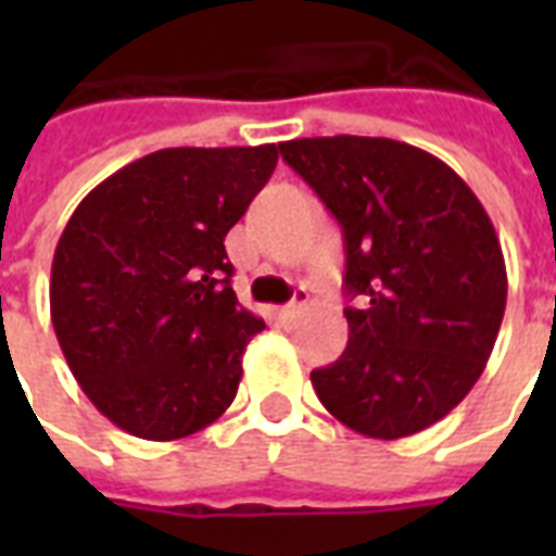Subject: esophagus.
Wrapping results in <instances>:
<instances>
[{
  "label": "esophagus",
  "mask_w": 556,
  "mask_h": 556,
  "mask_svg": "<svg viewBox=\"0 0 556 556\" xmlns=\"http://www.w3.org/2000/svg\"><path fill=\"white\" fill-rule=\"evenodd\" d=\"M305 305H308V294H305V291H296L294 300L279 308V317H282V320H294L296 314L303 312Z\"/></svg>",
  "instance_id": "obj_1"
}]
</instances>
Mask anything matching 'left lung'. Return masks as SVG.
Here are the masks:
<instances>
[{
	"instance_id": "obj_1",
	"label": "left lung",
	"mask_w": 556,
	"mask_h": 556,
	"mask_svg": "<svg viewBox=\"0 0 556 556\" xmlns=\"http://www.w3.org/2000/svg\"><path fill=\"white\" fill-rule=\"evenodd\" d=\"M288 167L334 213L346 242L349 346L312 371L349 430L395 441L465 401L505 317L500 236L476 192L430 152L392 138H296Z\"/></svg>"
}]
</instances>
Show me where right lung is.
Listing matches in <instances>:
<instances>
[{"label": "right lung", "instance_id": "right-lung-1", "mask_svg": "<svg viewBox=\"0 0 556 556\" xmlns=\"http://www.w3.org/2000/svg\"><path fill=\"white\" fill-rule=\"evenodd\" d=\"M277 159V143L159 150L68 218L48 288L54 334L91 404L129 435L185 439L233 404L265 323L236 300L225 236Z\"/></svg>", "mask_w": 556, "mask_h": 556}]
</instances>
